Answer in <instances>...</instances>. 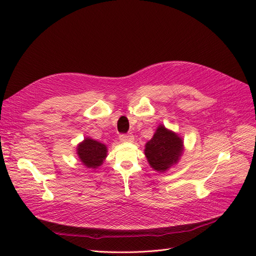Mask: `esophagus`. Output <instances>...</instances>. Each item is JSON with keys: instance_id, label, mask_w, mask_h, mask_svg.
<instances>
[{"instance_id": "esophagus-1", "label": "esophagus", "mask_w": 256, "mask_h": 256, "mask_svg": "<svg viewBox=\"0 0 256 256\" xmlns=\"http://www.w3.org/2000/svg\"><path fill=\"white\" fill-rule=\"evenodd\" d=\"M120 140L122 142H132L134 136H132V134H120Z\"/></svg>"}]
</instances>
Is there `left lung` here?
<instances>
[{"mask_svg": "<svg viewBox=\"0 0 256 256\" xmlns=\"http://www.w3.org/2000/svg\"><path fill=\"white\" fill-rule=\"evenodd\" d=\"M182 152V140L173 131L159 126L150 141L145 145V156L150 164L159 172H164L176 164Z\"/></svg>", "mask_w": 256, "mask_h": 256, "instance_id": "8db88e82", "label": "left lung"}]
</instances>
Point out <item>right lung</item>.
Here are the masks:
<instances>
[{
  "label": "right lung",
  "instance_id": "add662e5",
  "mask_svg": "<svg viewBox=\"0 0 256 256\" xmlns=\"http://www.w3.org/2000/svg\"><path fill=\"white\" fill-rule=\"evenodd\" d=\"M78 156L82 164L88 168H98L102 164L104 159L106 157V147L104 144L99 143L92 138L85 140L78 146Z\"/></svg>",
  "mask_w": 256,
  "mask_h": 256
}]
</instances>
